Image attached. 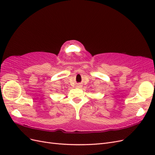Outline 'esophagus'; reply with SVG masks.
Returning a JSON list of instances; mask_svg holds the SVG:
<instances>
[{"mask_svg":"<svg viewBox=\"0 0 155 155\" xmlns=\"http://www.w3.org/2000/svg\"><path fill=\"white\" fill-rule=\"evenodd\" d=\"M78 87H81V84H78Z\"/></svg>","mask_w":155,"mask_h":155,"instance_id":"34e87169","label":"esophagus"}]
</instances>
